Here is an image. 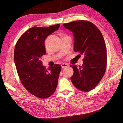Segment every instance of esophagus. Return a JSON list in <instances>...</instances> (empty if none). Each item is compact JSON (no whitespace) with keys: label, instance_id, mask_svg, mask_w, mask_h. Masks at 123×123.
<instances>
[{"label":"esophagus","instance_id":"esophagus-1","mask_svg":"<svg viewBox=\"0 0 123 123\" xmlns=\"http://www.w3.org/2000/svg\"><path fill=\"white\" fill-rule=\"evenodd\" d=\"M61 66L62 68H65L68 67V65L67 64H65V63H63V64H61Z\"/></svg>","mask_w":123,"mask_h":123}]
</instances>
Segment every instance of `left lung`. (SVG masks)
<instances>
[{
  "mask_svg": "<svg viewBox=\"0 0 123 123\" xmlns=\"http://www.w3.org/2000/svg\"><path fill=\"white\" fill-rule=\"evenodd\" d=\"M62 25L73 33L74 51L85 56L81 66H70L74 70L71 80L80 90L90 91L98 85L106 70L107 51L103 36L96 25L88 21L77 20Z\"/></svg>",
  "mask_w": 123,
  "mask_h": 123,
  "instance_id": "1",
  "label": "left lung"
}]
</instances>
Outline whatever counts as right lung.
<instances>
[{
    "instance_id": "1",
    "label": "right lung",
    "mask_w": 123,
    "mask_h": 123,
    "mask_svg": "<svg viewBox=\"0 0 123 123\" xmlns=\"http://www.w3.org/2000/svg\"><path fill=\"white\" fill-rule=\"evenodd\" d=\"M59 26L33 27L20 36L15 47L14 62L21 83L30 93L40 98L50 97L57 86L61 66L55 64L47 70L41 59L46 53L45 39Z\"/></svg>"
}]
</instances>
